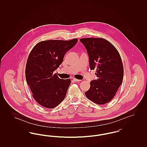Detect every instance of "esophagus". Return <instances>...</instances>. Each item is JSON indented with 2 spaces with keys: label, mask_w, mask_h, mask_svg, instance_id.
Instances as JSON below:
<instances>
[{
  "label": "esophagus",
  "mask_w": 147,
  "mask_h": 147,
  "mask_svg": "<svg viewBox=\"0 0 147 147\" xmlns=\"http://www.w3.org/2000/svg\"><path fill=\"white\" fill-rule=\"evenodd\" d=\"M73 80H74V82H80V81H81L80 80L77 79H76V78H73Z\"/></svg>",
  "instance_id": "obj_1"
}]
</instances>
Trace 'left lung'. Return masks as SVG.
<instances>
[{"label":"left lung","mask_w":147,"mask_h":147,"mask_svg":"<svg viewBox=\"0 0 147 147\" xmlns=\"http://www.w3.org/2000/svg\"><path fill=\"white\" fill-rule=\"evenodd\" d=\"M87 51L91 70H96L98 79L90 82L85 92L89 100L99 105L110 101L115 96L123 78L122 59L116 49L101 38L80 39Z\"/></svg>","instance_id":"1"}]
</instances>
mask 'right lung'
I'll return each mask as SVG.
<instances>
[{
    "label": "right lung",
    "mask_w": 147,
    "mask_h": 147,
    "mask_svg": "<svg viewBox=\"0 0 147 147\" xmlns=\"http://www.w3.org/2000/svg\"><path fill=\"white\" fill-rule=\"evenodd\" d=\"M77 42V38L43 41L31 51L26 65V80L33 98L40 105L53 109L64 99L71 80L60 79L53 71L59 67L65 53Z\"/></svg>",
    "instance_id": "obj_1"
}]
</instances>
